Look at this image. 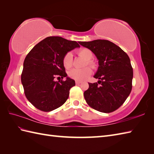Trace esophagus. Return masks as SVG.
<instances>
[{"mask_svg":"<svg viewBox=\"0 0 154 154\" xmlns=\"http://www.w3.org/2000/svg\"><path fill=\"white\" fill-rule=\"evenodd\" d=\"M80 84H81L80 82H79V81H76V85H79Z\"/></svg>","mask_w":154,"mask_h":154,"instance_id":"obj_1","label":"esophagus"}]
</instances>
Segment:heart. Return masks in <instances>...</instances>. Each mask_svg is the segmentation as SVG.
Returning a JSON list of instances; mask_svg holds the SVG:
<instances>
[{
	"instance_id": "1",
	"label": "heart",
	"mask_w": 154,
	"mask_h": 154,
	"mask_svg": "<svg viewBox=\"0 0 154 154\" xmlns=\"http://www.w3.org/2000/svg\"><path fill=\"white\" fill-rule=\"evenodd\" d=\"M78 54L79 56L83 57L84 59L86 60V65H89L92 68H95L96 67L94 60H92L91 59L93 58V53L91 51L86 48H82L78 51ZM63 63L64 68L68 69L72 66L73 64V58L72 54L70 52H68L63 57ZM91 74V69L90 67H85L82 69H77V68H74L68 72L69 76L72 78V79L76 81H83L86 80Z\"/></svg>"
}]
</instances>
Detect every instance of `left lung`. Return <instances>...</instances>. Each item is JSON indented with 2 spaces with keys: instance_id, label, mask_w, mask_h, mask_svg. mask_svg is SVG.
<instances>
[{
  "instance_id": "1",
  "label": "left lung",
  "mask_w": 154,
  "mask_h": 154,
  "mask_svg": "<svg viewBox=\"0 0 154 154\" xmlns=\"http://www.w3.org/2000/svg\"><path fill=\"white\" fill-rule=\"evenodd\" d=\"M91 50L99 62L95 83H88L84 95L88 105L102 112H111L119 109L128 97L132 88L133 69L129 57L123 50L108 40L80 42Z\"/></svg>"
}]
</instances>
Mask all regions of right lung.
<instances>
[{
	"instance_id": "right-lung-1",
	"label": "right lung",
	"mask_w": 154,
	"mask_h": 154,
	"mask_svg": "<svg viewBox=\"0 0 154 154\" xmlns=\"http://www.w3.org/2000/svg\"><path fill=\"white\" fill-rule=\"evenodd\" d=\"M76 47H80L76 42L51 36L37 43L27 54L21 81L26 97L34 107L49 112L65 103L75 81L67 77L63 60L68 51ZM57 76L67 79L55 82Z\"/></svg>"
}]
</instances>
